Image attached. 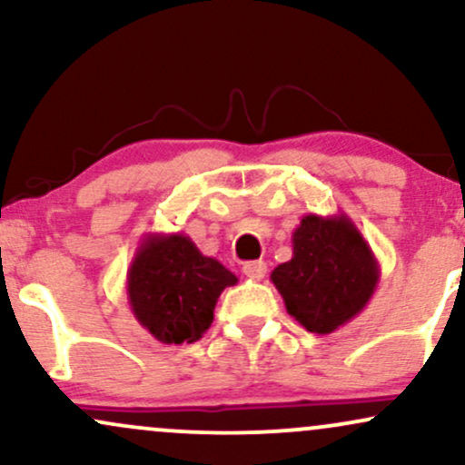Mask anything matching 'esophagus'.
Wrapping results in <instances>:
<instances>
[{"label":"esophagus","instance_id":"obj_1","mask_svg":"<svg viewBox=\"0 0 465 465\" xmlns=\"http://www.w3.org/2000/svg\"><path fill=\"white\" fill-rule=\"evenodd\" d=\"M242 273L249 277V280H262L266 275V262L262 260H253V262H247L242 266Z\"/></svg>","mask_w":465,"mask_h":465}]
</instances>
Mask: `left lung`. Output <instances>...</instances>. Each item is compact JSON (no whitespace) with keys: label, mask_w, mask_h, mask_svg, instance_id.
<instances>
[{"label":"left lung","mask_w":465,"mask_h":465,"mask_svg":"<svg viewBox=\"0 0 465 465\" xmlns=\"http://www.w3.org/2000/svg\"><path fill=\"white\" fill-rule=\"evenodd\" d=\"M381 266L348 214H306L292 232V258L271 273L286 311L308 332L330 334L359 314Z\"/></svg>","instance_id":"8db88e82"}]
</instances>
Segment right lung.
I'll return each instance as SVG.
<instances>
[{
	"label": "right lung",
	"mask_w": 465,
	"mask_h": 465,
	"mask_svg": "<svg viewBox=\"0 0 465 465\" xmlns=\"http://www.w3.org/2000/svg\"><path fill=\"white\" fill-rule=\"evenodd\" d=\"M238 277L185 233H148L126 273L135 319L162 343H194L214 322L221 292Z\"/></svg>",
	"instance_id": "right-lung-1"
}]
</instances>
